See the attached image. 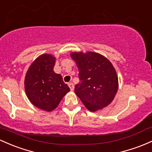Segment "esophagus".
<instances>
[{
  "instance_id": "obj_1",
  "label": "esophagus",
  "mask_w": 152,
  "mask_h": 152,
  "mask_svg": "<svg viewBox=\"0 0 152 152\" xmlns=\"http://www.w3.org/2000/svg\"><path fill=\"white\" fill-rule=\"evenodd\" d=\"M68 86H69V88L70 89H71V91H73V89H74V85H73V84L72 82H70V83H68Z\"/></svg>"
}]
</instances>
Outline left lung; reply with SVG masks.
<instances>
[{
  "mask_svg": "<svg viewBox=\"0 0 152 152\" xmlns=\"http://www.w3.org/2000/svg\"><path fill=\"white\" fill-rule=\"evenodd\" d=\"M79 68L80 82L74 91L88 110L94 112L112 102L118 89L115 70L105 57L93 52L72 53Z\"/></svg>",
  "mask_w": 152,
  "mask_h": 152,
  "instance_id": "obj_1",
  "label": "left lung"
}]
</instances>
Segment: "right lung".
I'll use <instances>...</instances> for the list:
<instances>
[{
	"label": "right lung",
	"mask_w": 152,
	"mask_h": 152,
	"mask_svg": "<svg viewBox=\"0 0 152 152\" xmlns=\"http://www.w3.org/2000/svg\"><path fill=\"white\" fill-rule=\"evenodd\" d=\"M55 63L56 58L52 55H42L30 66L25 76L28 99L37 107L48 112L56 109L70 91L62 76L53 71Z\"/></svg>",
	"instance_id": "add662e5"
}]
</instances>
